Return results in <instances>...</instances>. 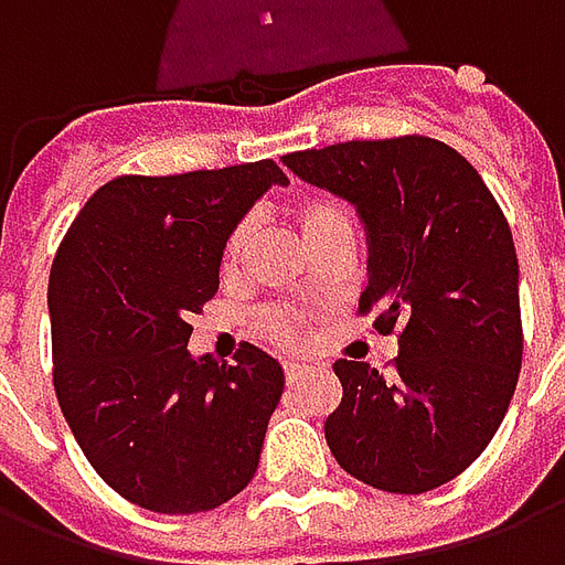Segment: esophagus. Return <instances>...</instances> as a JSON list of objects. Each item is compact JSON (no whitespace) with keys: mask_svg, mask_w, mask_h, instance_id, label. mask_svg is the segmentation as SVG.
<instances>
[{"mask_svg":"<svg viewBox=\"0 0 565 565\" xmlns=\"http://www.w3.org/2000/svg\"><path fill=\"white\" fill-rule=\"evenodd\" d=\"M308 366L306 363H284V381L287 384H296L299 379H306Z\"/></svg>","mask_w":565,"mask_h":565,"instance_id":"obj_1","label":"esophagus"}]
</instances>
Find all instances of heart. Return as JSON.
I'll return each mask as SVG.
<instances>
[{
    "instance_id": "obj_1",
    "label": "heart",
    "mask_w": 565,
    "mask_h": 565,
    "mask_svg": "<svg viewBox=\"0 0 565 565\" xmlns=\"http://www.w3.org/2000/svg\"><path fill=\"white\" fill-rule=\"evenodd\" d=\"M290 217L299 226V233L306 235V242L318 250L323 242H330L335 235H354V217L344 205L342 199L320 193V190H308L302 196L294 199L290 205ZM250 235H254V223L238 221L226 235L221 254L223 271H235L247 257L250 247ZM254 332L259 339L281 348H296L306 339V315L290 306H263L254 311Z\"/></svg>"
}]
</instances>
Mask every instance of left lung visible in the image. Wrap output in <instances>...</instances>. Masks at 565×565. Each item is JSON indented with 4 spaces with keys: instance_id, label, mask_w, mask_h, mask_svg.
<instances>
[{
    "instance_id": "obj_1",
    "label": "left lung",
    "mask_w": 565,
    "mask_h": 565,
    "mask_svg": "<svg viewBox=\"0 0 565 565\" xmlns=\"http://www.w3.org/2000/svg\"><path fill=\"white\" fill-rule=\"evenodd\" d=\"M308 184L354 202L369 230L360 315L399 339L379 369L335 360L342 403L327 445L344 472L387 493H426L466 472L497 436L523 360L509 221L462 153L429 136L294 150Z\"/></svg>"
}]
</instances>
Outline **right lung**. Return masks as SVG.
Returning a JSON list of instances; mask_svg holds the SVG:
<instances>
[{"mask_svg":"<svg viewBox=\"0 0 565 565\" xmlns=\"http://www.w3.org/2000/svg\"><path fill=\"white\" fill-rule=\"evenodd\" d=\"M275 160L103 184L56 247L47 306L54 391L105 484L160 514L211 511L254 478L284 372L242 342L235 363L186 354L217 294L223 242Z\"/></svg>","mask_w":565,"mask_h":565,"instance_id":"right-lung-1","label":"right lung"}]
</instances>
